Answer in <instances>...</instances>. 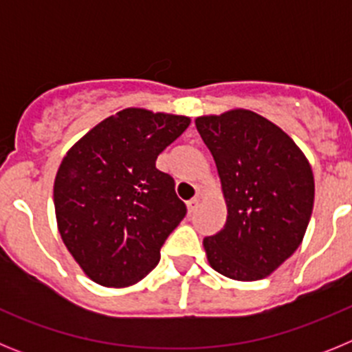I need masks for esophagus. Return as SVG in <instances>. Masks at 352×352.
Listing matches in <instances>:
<instances>
[{
	"label": "esophagus",
	"mask_w": 352,
	"mask_h": 352,
	"mask_svg": "<svg viewBox=\"0 0 352 352\" xmlns=\"http://www.w3.org/2000/svg\"><path fill=\"white\" fill-rule=\"evenodd\" d=\"M199 206V199H190L188 203H186V210H188V213H194L195 210H197Z\"/></svg>",
	"instance_id": "1"
}]
</instances>
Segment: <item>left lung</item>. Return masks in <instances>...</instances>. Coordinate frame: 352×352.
<instances>
[{"label":"left lung","instance_id":"8db88e82","mask_svg":"<svg viewBox=\"0 0 352 352\" xmlns=\"http://www.w3.org/2000/svg\"><path fill=\"white\" fill-rule=\"evenodd\" d=\"M213 155L226 226L204 238L208 263L232 280L272 275L303 241L314 208L309 160L287 133L247 109L195 118Z\"/></svg>","mask_w":352,"mask_h":352}]
</instances>
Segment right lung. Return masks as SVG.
I'll list each match as a JSON object with an SVG mask.
<instances>
[{
  "instance_id": "right-lung-1",
  "label": "right lung",
  "mask_w": 352,
  "mask_h": 352,
  "mask_svg": "<svg viewBox=\"0 0 352 352\" xmlns=\"http://www.w3.org/2000/svg\"><path fill=\"white\" fill-rule=\"evenodd\" d=\"M190 118L129 107L105 118L67 151L56 173L54 210L65 247L104 287H129L160 261L186 213L174 179L155 167Z\"/></svg>"
}]
</instances>
